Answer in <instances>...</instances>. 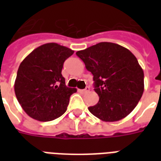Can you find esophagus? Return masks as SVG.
<instances>
[{
	"label": "esophagus",
	"mask_w": 161,
	"mask_h": 161,
	"mask_svg": "<svg viewBox=\"0 0 161 161\" xmlns=\"http://www.w3.org/2000/svg\"><path fill=\"white\" fill-rule=\"evenodd\" d=\"M88 91H89V88H88V87H87L85 89H79V92H80V93H88Z\"/></svg>",
	"instance_id": "1"
}]
</instances>
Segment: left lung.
Returning <instances> with one entry per match:
<instances>
[{"label": "left lung", "instance_id": "1", "mask_svg": "<svg viewBox=\"0 0 161 161\" xmlns=\"http://www.w3.org/2000/svg\"><path fill=\"white\" fill-rule=\"evenodd\" d=\"M92 73L98 103L91 114L105 122H114L132 112L144 93V71L129 50L113 42H99L76 53Z\"/></svg>", "mask_w": 161, "mask_h": 161}]
</instances>
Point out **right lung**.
<instances>
[{"instance_id":"obj_1","label":"right lung","mask_w":161,"mask_h":161,"mask_svg":"<svg viewBox=\"0 0 161 161\" xmlns=\"http://www.w3.org/2000/svg\"><path fill=\"white\" fill-rule=\"evenodd\" d=\"M73 53L50 42L34 49L21 63L14 89L19 103L31 118L47 122L66 112L70 96L77 88L66 86L62 69Z\"/></svg>"}]
</instances>
